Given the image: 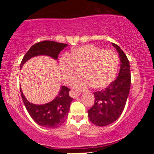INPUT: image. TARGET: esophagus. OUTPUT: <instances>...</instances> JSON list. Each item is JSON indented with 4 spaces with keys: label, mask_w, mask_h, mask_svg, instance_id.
<instances>
[{
    "label": "esophagus",
    "mask_w": 154,
    "mask_h": 154,
    "mask_svg": "<svg viewBox=\"0 0 154 154\" xmlns=\"http://www.w3.org/2000/svg\"><path fill=\"white\" fill-rule=\"evenodd\" d=\"M81 93H79V92H75V91H70L69 93V95L70 96L72 97V98H77V97H78L79 95H80Z\"/></svg>",
    "instance_id": "obj_1"
}]
</instances>
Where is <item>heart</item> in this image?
<instances>
[{
	"instance_id": "heart-1",
	"label": "heart",
	"mask_w": 154,
	"mask_h": 154,
	"mask_svg": "<svg viewBox=\"0 0 154 154\" xmlns=\"http://www.w3.org/2000/svg\"><path fill=\"white\" fill-rule=\"evenodd\" d=\"M119 57L112 51L93 45H85L73 49L71 55L63 54L59 60L61 78L70 83L81 72L82 76L72 82L77 90H85L92 85L97 89L107 87L115 78Z\"/></svg>"
}]
</instances>
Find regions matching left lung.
Masks as SVG:
<instances>
[{
    "mask_svg": "<svg viewBox=\"0 0 154 154\" xmlns=\"http://www.w3.org/2000/svg\"><path fill=\"white\" fill-rule=\"evenodd\" d=\"M120 59L119 75L116 80L105 90L93 93L94 105L88 110V117L92 123L105 127L115 122L121 116L128 100L131 85L130 62L119 45L112 43Z\"/></svg>",
    "mask_w": 154,
    "mask_h": 154,
    "instance_id": "8db88e82",
    "label": "left lung"
}]
</instances>
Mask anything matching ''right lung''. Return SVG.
I'll return each mask as SVG.
<instances>
[{
	"label": "right lung",
	"mask_w": 154,
	"mask_h": 154,
	"mask_svg": "<svg viewBox=\"0 0 154 154\" xmlns=\"http://www.w3.org/2000/svg\"><path fill=\"white\" fill-rule=\"evenodd\" d=\"M69 45L57 42L45 40L33 45L23 57L20 67L28 60L38 56H50L58 60L59 53ZM21 95L28 113L32 119L40 126L47 128H59L66 120L68 116L71 102L73 98L69 95L70 90L65 86H61L57 96L54 100L47 103L38 105L30 103L25 98L22 89Z\"/></svg>",
	"instance_id": "obj_1"
}]
</instances>
